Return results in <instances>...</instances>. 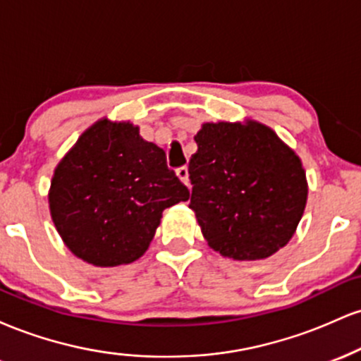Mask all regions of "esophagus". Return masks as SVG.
<instances>
[{"label":"esophagus","mask_w":361,"mask_h":361,"mask_svg":"<svg viewBox=\"0 0 361 361\" xmlns=\"http://www.w3.org/2000/svg\"><path fill=\"white\" fill-rule=\"evenodd\" d=\"M176 176L180 178L181 181H183V183L186 185V186H190V178H188V168L186 166H180L176 169Z\"/></svg>","instance_id":"34e87169"}]
</instances>
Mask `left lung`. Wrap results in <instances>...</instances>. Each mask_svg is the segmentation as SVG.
<instances>
[{
    "mask_svg": "<svg viewBox=\"0 0 361 361\" xmlns=\"http://www.w3.org/2000/svg\"><path fill=\"white\" fill-rule=\"evenodd\" d=\"M190 157V209L212 250L263 259L290 241L307 202L299 157L258 122L204 123Z\"/></svg>",
    "mask_w": 361,
    "mask_h": 361,
    "instance_id": "1",
    "label": "left lung"
}]
</instances>
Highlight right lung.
Returning a JSON list of instances; mask_svg holds the SVG:
<instances>
[{
  "label": "right lung",
  "instance_id": "1",
  "mask_svg": "<svg viewBox=\"0 0 361 361\" xmlns=\"http://www.w3.org/2000/svg\"><path fill=\"white\" fill-rule=\"evenodd\" d=\"M166 152L132 123L100 120L54 173L52 221L66 246L94 267L135 261L152 241L161 214L188 200Z\"/></svg>",
  "mask_w": 361,
  "mask_h": 361
}]
</instances>
